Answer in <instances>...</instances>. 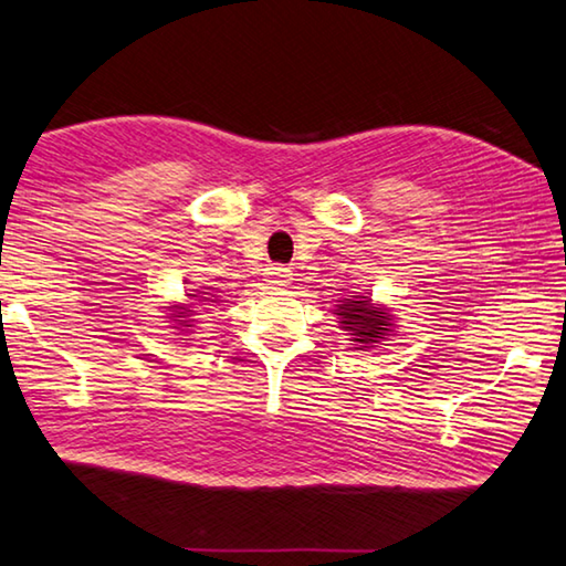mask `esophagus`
<instances>
[{"instance_id": "34e87169", "label": "esophagus", "mask_w": 566, "mask_h": 566, "mask_svg": "<svg viewBox=\"0 0 566 566\" xmlns=\"http://www.w3.org/2000/svg\"><path fill=\"white\" fill-rule=\"evenodd\" d=\"M266 282H270L272 286H276V290H282V286H286L292 282V272L286 270V266L282 264H272L270 270H266Z\"/></svg>"}]
</instances>
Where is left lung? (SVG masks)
<instances>
[{
    "label": "left lung",
    "mask_w": 566,
    "mask_h": 566,
    "mask_svg": "<svg viewBox=\"0 0 566 566\" xmlns=\"http://www.w3.org/2000/svg\"><path fill=\"white\" fill-rule=\"evenodd\" d=\"M338 316H342V328L352 332V342L368 348V344H378L384 336L390 334V318L381 306H374L371 300H346L338 304Z\"/></svg>",
    "instance_id": "1"
}]
</instances>
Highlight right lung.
Here are the masks:
<instances>
[{"label": "right lung", "mask_w": 566, "mask_h": 566, "mask_svg": "<svg viewBox=\"0 0 566 566\" xmlns=\"http://www.w3.org/2000/svg\"><path fill=\"white\" fill-rule=\"evenodd\" d=\"M188 296H190V300H195V296H198V294H188ZM170 310L176 312V314H172V316H178V318H176L178 324H182V326H190V324H188V322H190L188 316H190V312H192L190 306H170Z\"/></svg>", "instance_id": "1"}]
</instances>
